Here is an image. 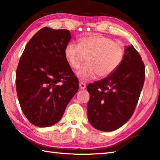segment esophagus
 <instances>
[{
  "label": "esophagus",
  "mask_w": 160,
  "mask_h": 160,
  "mask_svg": "<svg viewBox=\"0 0 160 160\" xmlns=\"http://www.w3.org/2000/svg\"><path fill=\"white\" fill-rule=\"evenodd\" d=\"M79 87L80 89H84L86 88V84L83 82H80L79 83Z\"/></svg>",
  "instance_id": "obj_1"
}]
</instances>
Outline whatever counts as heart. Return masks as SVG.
Listing matches in <instances>:
<instances>
[{
    "label": "heart",
    "instance_id": "obj_1",
    "mask_svg": "<svg viewBox=\"0 0 160 160\" xmlns=\"http://www.w3.org/2000/svg\"><path fill=\"white\" fill-rule=\"evenodd\" d=\"M64 56L70 67L78 69L85 61L87 64L77 73L84 80L109 76L120 67L124 56V47L120 42L100 34L82 37L79 44L68 43Z\"/></svg>",
    "mask_w": 160,
    "mask_h": 160
}]
</instances>
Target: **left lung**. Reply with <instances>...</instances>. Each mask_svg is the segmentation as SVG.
Listing matches in <instances>:
<instances>
[{"label":"left lung","instance_id":"1","mask_svg":"<svg viewBox=\"0 0 160 160\" xmlns=\"http://www.w3.org/2000/svg\"><path fill=\"white\" fill-rule=\"evenodd\" d=\"M145 78L142 58L132 45L126 47L124 59L116 71L104 79L89 84L87 118L95 128L113 131L132 116Z\"/></svg>","mask_w":160,"mask_h":160}]
</instances>
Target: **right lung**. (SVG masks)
I'll list each match as a JSON object with an SVG mask.
<instances>
[{
	"label": "right lung",
	"mask_w": 160,
	"mask_h": 160,
	"mask_svg": "<svg viewBox=\"0 0 160 160\" xmlns=\"http://www.w3.org/2000/svg\"><path fill=\"white\" fill-rule=\"evenodd\" d=\"M71 38L69 30L45 27L30 39L20 58L17 96L24 115L36 127L56 124L79 89L64 53Z\"/></svg>",
	"instance_id": "obj_1"
}]
</instances>
